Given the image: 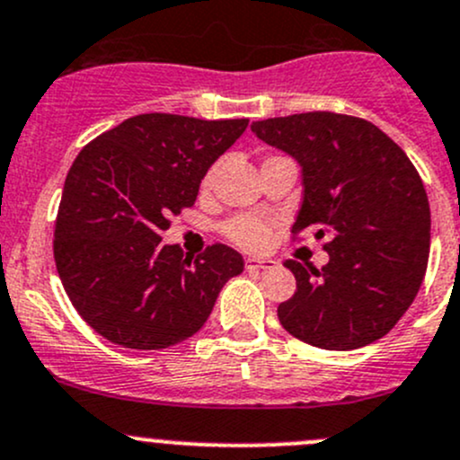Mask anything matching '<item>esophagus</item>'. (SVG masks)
Returning <instances> with one entry per match:
<instances>
[{
	"mask_svg": "<svg viewBox=\"0 0 460 460\" xmlns=\"http://www.w3.org/2000/svg\"><path fill=\"white\" fill-rule=\"evenodd\" d=\"M245 268L248 270H272L277 268L274 259H245Z\"/></svg>",
	"mask_w": 460,
	"mask_h": 460,
	"instance_id": "34e87169",
	"label": "esophagus"
}]
</instances>
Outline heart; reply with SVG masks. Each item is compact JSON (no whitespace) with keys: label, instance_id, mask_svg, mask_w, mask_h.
<instances>
[{"label":"heart","instance_id":"1","mask_svg":"<svg viewBox=\"0 0 460 460\" xmlns=\"http://www.w3.org/2000/svg\"><path fill=\"white\" fill-rule=\"evenodd\" d=\"M217 168H210L201 179L203 190H210L212 183H215ZM221 234L234 243L236 248L248 250V252H259V250H265L270 243V236H272V230H270V224L261 217L257 215H236L230 217L224 226H221Z\"/></svg>","mask_w":460,"mask_h":460}]
</instances>
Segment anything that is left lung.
Here are the masks:
<instances>
[{"instance_id":"1","label":"left lung","mask_w":460,"mask_h":460,"mask_svg":"<svg viewBox=\"0 0 460 460\" xmlns=\"http://www.w3.org/2000/svg\"><path fill=\"white\" fill-rule=\"evenodd\" d=\"M254 135L301 164L303 203L292 239L314 230L330 261L288 259L296 277L279 305L283 328L321 349H357L385 336L428 270L429 203L399 144L361 117L316 111L254 121Z\"/></svg>"}]
</instances>
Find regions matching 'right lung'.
I'll return each instance as SVG.
<instances>
[{
  "mask_svg": "<svg viewBox=\"0 0 460 460\" xmlns=\"http://www.w3.org/2000/svg\"><path fill=\"white\" fill-rule=\"evenodd\" d=\"M248 119L148 112L84 146L55 219V265L75 310L103 339L161 349L203 328L243 257L212 243L197 259L161 245L170 217L195 206L203 174Z\"/></svg>",
  "mask_w": 460,
  "mask_h": 460,
  "instance_id": "add662e5",
  "label": "right lung"
}]
</instances>
